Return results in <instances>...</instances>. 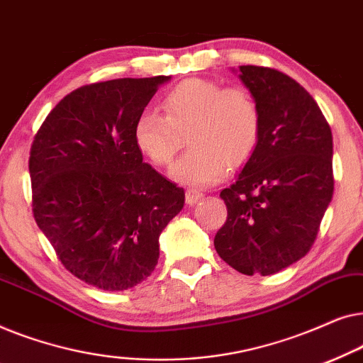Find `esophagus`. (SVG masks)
<instances>
[{
    "mask_svg": "<svg viewBox=\"0 0 363 363\" xmlns=\"http://www.w3.org/2000/svg\"><path fill=\"white\" fill-rule=\"evenodd\" d=\"M185 198H186L188 205H196V203L203 198V193L195 190V188H190V190H186Z\"/></svg>",
    "mask_w": 363,
    "mask_h": 363,
    "instance_id": "obj_1",
    "label": "esophagus"
}]
</instances>
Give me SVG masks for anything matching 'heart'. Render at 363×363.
I'll return each mask as SVG.
<instances>
[{"instance_id": "heart-1", "label": "heart", "mask_w": 363, "mask_h": 363, "mask_svg": "<svg viewBox=\"0 0 363 363\" xmlns=\"http://www.w3.org/2000/svg\"><path fill=\"white\" fill-rule=\"evenodd\" d=\"M163 116H138L133 138L157 167L172 165L185 137L190 150L173 168L178 182L208 186L231 168L250 160L261 137V111L245 87H223L208 79H188L170 89L162 102Z\"/></svg>"}]
</instances>
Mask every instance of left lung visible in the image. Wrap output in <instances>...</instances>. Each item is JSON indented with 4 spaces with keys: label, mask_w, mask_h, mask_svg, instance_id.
I'll use <instances>...</instances> for the list:
<instances>
[{
    "label": "left lung",
    "mask_w": 363,
    "mask_h": 363,
    "mask_svg": "<svg viewBox=\"0 0 363 363\" xmlns=\"http://www.w3.org/2000/svg\"><path fill=\"white\" fill-rule=\"evenodd\" d=\"M261 111V137L236 182L220 193L226 223L215 236L225 262L246 276L276 274L314 245L334 195L332 132L309 92L276 69L240 66Z\"/></svg>",
    "instance_id": "left-lung-1"
}]
</instances>
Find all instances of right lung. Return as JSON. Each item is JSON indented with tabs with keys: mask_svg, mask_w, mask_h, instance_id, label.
Wrapping results in <instances>:
<instances>
[{
	"mask_svg": "<svg viewBox=\"0 0 363 363\" xmlns=\"http://www.w3.org/2000/svg\"><path fill=\"white\" fill-rule=\"evenodd\" d=\"M170 76L113 79L67 94L29 153L33 215L62 266L104 291L155 269L158 238L185 191L143 162L133 127Z\"/></svg>",
	"mask_w": 363,
	"mask_h": 363,
	"instance_id": "1",
	"label": "right lung"
}]
</instances>
